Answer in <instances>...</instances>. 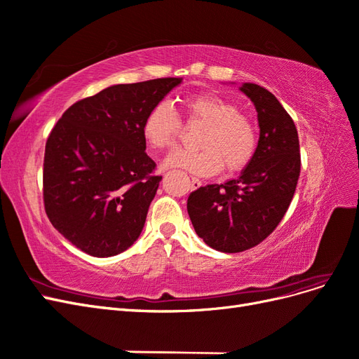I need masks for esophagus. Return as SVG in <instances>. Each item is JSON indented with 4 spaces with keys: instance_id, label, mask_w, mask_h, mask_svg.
I'll list each match as a JSON object with an SVG mask.
<instances>
[{
    "instance_id": "obj_1",
    "label": "esophagus",
    "mask_w": 359,
    "mask_h": 359,
    "mask_svg": "<svg viewBox=\"0 0 359 359\" xmlns=\"http://www.w3.org/2000/svg\"><path fill=\"white\" fill-rule=\"evenodd\" d=\"M201 186H202V181H201V180H198V178H191V189H193V190L199 189Z\"/></svg>"
}]
</instances>
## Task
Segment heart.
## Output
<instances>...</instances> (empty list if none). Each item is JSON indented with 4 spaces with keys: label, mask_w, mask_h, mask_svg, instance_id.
Segmentation results:
<instances>
[{
    "label": "heart",
    "mask_w": 359,
    "mask_h": 359,
    "mask_svg": "<svg viewBox=\"0 0 359 359\" xmlns=\"http://www.w3.org/2000/svg\"><path fill=\"white\" fill-rule=\"evenodd\" d=\"M190 123L203 124L199 151H175L165 160V168H180L196 177H211L223 166L227 172H240L253 160L257 132L252 119L238 106L215 94L190 95L182 102ZM181 121L166 103L151 107L144 118L142 135L154 149H168L178 142Z\"/></svg>",
    "instance_id": "b5f03b06"
}]
</instances>
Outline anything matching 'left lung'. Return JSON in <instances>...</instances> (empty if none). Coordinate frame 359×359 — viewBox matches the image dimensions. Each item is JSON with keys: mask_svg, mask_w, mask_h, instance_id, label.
Masks as SVG:
<instances>
[{"mask_svg": "<svg viewBox=\"0 0 359 359\" xmlns=\"http://www.w3.org/2000/svg\"><path fill=\"white\" fill-rule=\"evenodd\" d=\"M240 90L257 112L255 157L236 180L199 187L187 201L198 236L223 253L244 252L276 229L292 202L301 170L298 132L285 107L260 85L245 82Z\"/></svg>", "mask_w": 359, "mask_h": 359, "instance_id": "obj_1", "label": "left lung"}]
</instances>
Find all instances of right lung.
I'll return each mask as SVG.
<instances>
[{"mask_svg": "<svg viewBox=\"0 0 359 359\" xmlns=\"http://www.w3.org/2000/svg\"><path fill=\"white\" fill-rule=\"evenodd\" d=\"M181 82L107 86L72 104L52 128L43 163L45 210L83 253L119 255L142 232L161 181L145 153L144 118Z\"/></svg>", "mask_w": 359, "mask_h": 359, "instance_id": "right-lung-1", "label": "right lung"}]
</instances>
